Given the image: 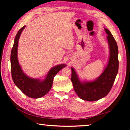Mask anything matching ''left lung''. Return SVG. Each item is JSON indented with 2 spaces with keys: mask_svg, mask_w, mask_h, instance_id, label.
I'll return each mask as SVG.
<instances>
[{
  "mask_svg": "<svg viewBox=\"0 0 130 130\" xmlns=\"http://www.w3.org/2000/svg\"><path fill=\"white\" fill-rule=\"evenodd\" d=\"M109 48L108 62L103 73L95 80L81 82L74 68H71V80L76 94L83 100L98 101L106 96L111 90L118 70V50L116 41L108 29L104 28Z\"/></svg>",
  "mask_w": 130,
  "mask_h": 130,
  "instance_id": "1",
  "label": "left lung"
}]
</instances>
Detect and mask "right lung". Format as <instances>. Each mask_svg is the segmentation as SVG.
Listing matches in <instances>:
<instances>
[{
  "instance_id": "right-lung-1",
  "label": "right lung",
  "mask_w": 130,
  "mask_h": 130,
  "mask_svg": "<svg viewBox=\"0 0 130 130\" xmlns=\"http://www.w3.org/2000/svg\"><path fill=\"white\" fill-rule=\"evenodd\" d=\"M26 26L22 27L17 34L10 55V68L12 79L15 85L24 94L32 98H39L46 95L52 87L55 75L66 67L65 64H61L52 68L49 70L45 79H34L27 76L22 70L19 64L17 51L18 41L22 32Z\"/></svg>"
}]
</instances>
